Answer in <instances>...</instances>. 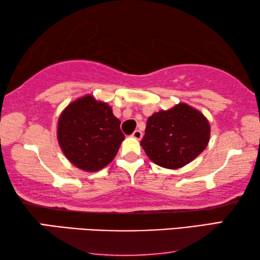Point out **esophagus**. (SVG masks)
Masks as SVG:
<instances>
[{"label": "esophagus", "mask_w": 260, "mask_h": 260, "mask_svg": "<svg viewBox=\"0 0 260 260\" xmlns=\"http://www.w3.org/2000/svg\"><path fill=\"white\" fill-rule=\"evenodd\" d=\"M142 132H141L140 129H135L134 132H133V134H132V138H134V139H136V140H140L141 138H142Z\"/></svg>", "instance_id": "esophagus-1"}]
</instances>
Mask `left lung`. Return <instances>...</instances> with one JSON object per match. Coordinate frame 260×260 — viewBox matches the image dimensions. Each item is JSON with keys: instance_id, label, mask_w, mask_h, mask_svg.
<instances>
[{"instance_id": "1", "label": "left lung", "mask_w": 260, "mask_h": 260, "mask_svg": "<svg viewBox=\"0 0 260 260\" xmlns=\"http://www.w3.org/2000/svg\"><path fill=\"white\" fill-rule=\"evenodd\" d=\"M210 139V125L200 111L180 103L148 118L141 146L147 156L165 169H179L195 159Z\"/></svg>"}]
</instances>
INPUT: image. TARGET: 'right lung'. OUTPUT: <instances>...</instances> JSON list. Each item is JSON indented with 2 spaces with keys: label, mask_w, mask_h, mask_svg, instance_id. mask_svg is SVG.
<instances>
[{
  "label": "right lung",
  "mask_w": 260,
  "mask_h": 260,
  "mask_svg": "<svg viewBox=\"0 0 260 260\" xmlns=\"http://www.w3.org/2000/svg\"><path fill=\"white\" fill-rule=\"evenodd\" d=\"M57 138L73 165L95 172L113 159L125 135L112 109L88 95L74 101L60 114Z\"/></svg>",
  "instance_id": "add662e5"
}]
</instances>
